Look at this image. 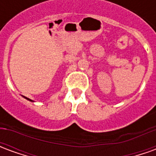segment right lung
<instances>
[{
  "instance_id": "add662e5",
  "label": "right lung",
  "mask_w": 156,
  "mask_h": 156,
  "mask_svg": "<svg viewBox=\"0 0 156 156\" xmlns=\"http://www.w3.org/2000/svg\"><path fill=\"white\" fill-rule=\"evenodd\" d=\"M27 98V99H28V100H30V101H32V100H31V99H29V98Z\"/></svg>"
}]
</instances>
